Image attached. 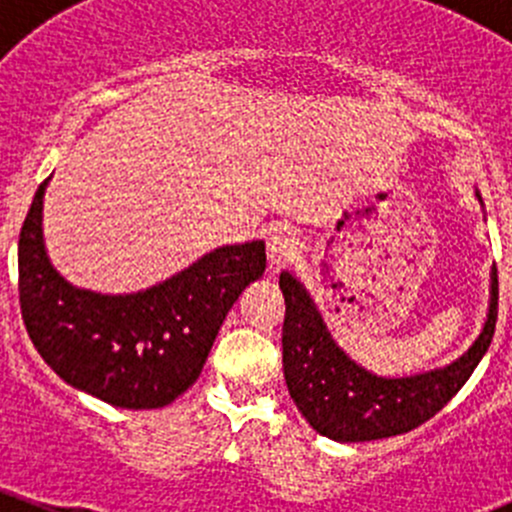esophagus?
I'll return each mask as SVG.
<instances>
[{
    "instance_id": "1",
    "label": "esophagus",
    "mask_w": 512,
    "mask_h": 512,
    "mask_svg": "<svg viewBox=\"0 0 512 512\" xmlns=\"http://www.w3.org/2000/svg\"><path fill=\"white\" fill-rule=\"evenodd\" d=\"M297 255V242H294V235L287 230L272 232L270 240H267V260H270L272 270H280L287 262L294 260Z\"/></svg>"
}]
</instances>
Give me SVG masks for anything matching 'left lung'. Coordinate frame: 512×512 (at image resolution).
Instances as JSON below:
<instances>
[{"label": "left lung", "mask_w": 512, "mask_h": 512, "mask_svg": "<svg viewBox=\"0 0 512 512\" xmlns=\"http://www.w3.org/2000/svg\"><path fill=\"white\" fill-rule=\"evenodd\" d=\"M280 289L285 294L282 369L289 396L314 431L342 443L399 436L436 416L471 379L498 319V270L493 267L488 322L476 344L446 369L381 379L356 366L332 342L312 299L289 272L280 275Z\"/></svg>", "instance_id": "8db88e82"}]
</instances>
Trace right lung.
I'll list each match as a JSON object with an SVG mask.
<instances>
[{
    "instance_id": "1",
    "label": "right lung",
    "mask_w": 512,
    "mask_h": 512,
    "mask_svg": "<svg viewBox=\"0 0 512 512\" xmlns=\"http://www.w3.org/2000/svg\"><path fill=\"white\" fill-rule=\"evenodd\" d=\"M46 180L19 232V307L36 352L66 384L106 404L168 406L195 384L225 314L265 272V242L220 247L146 292H86L61 280L46 260Z\"/></svg>"
}]
</instances>
